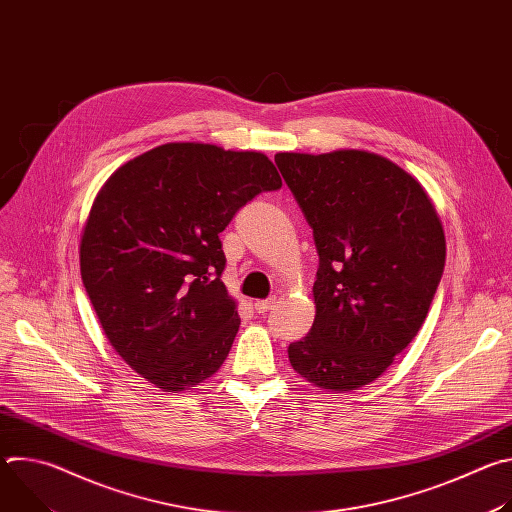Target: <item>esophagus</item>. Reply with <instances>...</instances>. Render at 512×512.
Masks as SVG:
<instances>
[{
	"label": "esophagus",
	"instance_id": "1",
	"mask_svg": "<svg viewBox=\"0 0 512 512\" xmlns=\"http://www.w3.org/2000/svg\"><path fill=\"white\" fill-rule=\"evenodd\" d=\"M275 304H277V298H275V296H271V298H267V300H259V302H255V310H257V314H265V312H269Z\"/></svg>",
	"mask_w": 512,
	"mask_h": 512
}]
</instances>
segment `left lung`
<instances>
[{
	"mask_svg": "<svg viewBox=\"0 0 512 512\" xmlns=\"http://www.w3.org/2000/svg\"><path fill=\"white\" fill-rule=\"evenodd\" d=\"M320 257L316 318L287 346L320 389L373 383L417 336L446 263V239L415 178L377 154H277Z\"/></svg>",
	"mask_w": 512,
	"mask_h": 512,
	"instance_id": "8db88e82",
	"label": "left lung"
}]
</instances>
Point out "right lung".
I'll use <instances>...</instances> for the list:
<instances>
[{
	"instance_id": "1",
	"label": "right lung",
	"mask_w": 512,
	"mask_h": 512,
	"mask_svg": "<svg viewBox=\"0 0 512 512\" xmlns=\"http://www.w3.org/2000/svg\"><path fill=\"white\" fill-rule=\"evenodd\" d=\"M281 178L259 152L166 143L121 166L97 194L81 275L119 356L164 391H184L225 362L241 318L221 275V235Z\"/></svg>"
}]
</instances>
